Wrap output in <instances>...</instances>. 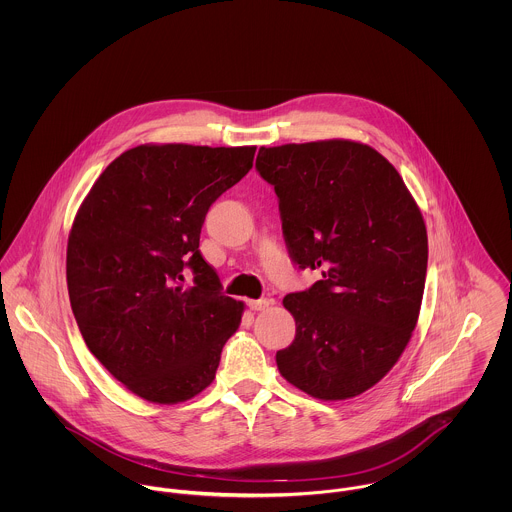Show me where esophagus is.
<instances>
[{
	"mask_svg": "<svg viewBox=\"0 0 512 512\" xmlns=\"http://www.w3.org/2000/svg\"><path fill=\"white\" fill-rule=\"evenodd\" d=\"M270 305H274V299H270V297L250 299V301H248V307H250L252 311H264V309H268Z\"/></svg>",
	"mask_w": 512,
	"mask_h": 512,
	"instance_id": "1",
	"label": "esophagus"
}]
</instances>
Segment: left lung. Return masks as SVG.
Here are the masks:
<instances>
[{
    "label": "left lung",
    "mask_w": 512,
    "mask_h": 512,
    "mask_svg": "<svg viewBox=\"0 0 512 512\" xmlns=\"http://www.w3.org/2000/svg\"><path fill=\"white\" fill-rule=\"evenodd\" d=\"M256 169L278 195L293 264L323 276L284 297L295 339L276 353L278 368L313 398L359 396L416 327L428 270L422 213L400 173L359 142L260 147Z\"/></svg>",
    "instance_id": "1"
}]
</instances>
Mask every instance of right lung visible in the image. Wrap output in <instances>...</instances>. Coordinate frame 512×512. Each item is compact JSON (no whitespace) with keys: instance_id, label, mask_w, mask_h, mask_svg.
Returning a JSON list of instances; mask_svg holds the SVG:
<instances>
[{"instance_id":"right-lung-1","label":"right lung","mask_w":512,"mask_h":512,"mask_svg":"<svg viewBox=\"0 0 512 512\" xmlns=\"http://www.w3.org/2000/svg\"><path fill=\"white\" fill-rule=\"evenodd\" d=\"M256 147L138 146L116 157L82 201L67 246L74 319L90 353L147 402L203 392L244 303L220 292L199 238ZM192 282L187 285L186 278Z\"/></svg>"}]
</instances>
